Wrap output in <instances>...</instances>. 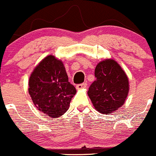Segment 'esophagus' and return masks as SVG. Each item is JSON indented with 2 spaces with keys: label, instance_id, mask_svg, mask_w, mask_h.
<instances>
[{
  "label": "esophagus",
  "instance_id": "34e87169",
  "mask_svg": "<svg viewBox=\"0 0 156 156\" xmlns=\"http://www.w3.org/2000/svg\"><path fill=\"white\" fill-rule=\"evenodd\" d=\"M77 89H86L87 88V83L86 82H84V83L82 84H78L76 86Z\"/></svg>",
  "mask_w": 156,
  "mask_h": 156
}]
</instances>
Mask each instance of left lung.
<instances>
[{"mask_svg": "<svg viewBox=\"0 0 156 156\" xmlns=\"http://www.w3.org/2000/svg\"><path fill=\"white\" fill-rule=\"evenodd\" d=\"M95 77L88 95L96 110L112 114L125 103L129 89L127 75L117 62L108 59L97 65Z\"/></svg>", "mask_w": 156, "mask_h": 156, "instance_id": "obj_1", "label": "left lung"}]
</instances>
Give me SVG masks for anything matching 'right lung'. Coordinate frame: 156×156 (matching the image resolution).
<instances>
[{
    "mask_svg": "<svg viewBox=\"0 0 156 156\" xmlns=\"http://www.w3.org/2000/svg\"><path fill=\"white\" fill-rule=\"evenodd\" d=\"M28 91L34 106L53 119L68 110L76 93L74 86L68 82L63 62L52 55L34 68L30 77Z\"/></svg>",
    "mask_w": 156,
    "mask_h": 156,
    "instance_id": "add662e5",
    "label": "right lung"
}]
</instances>
